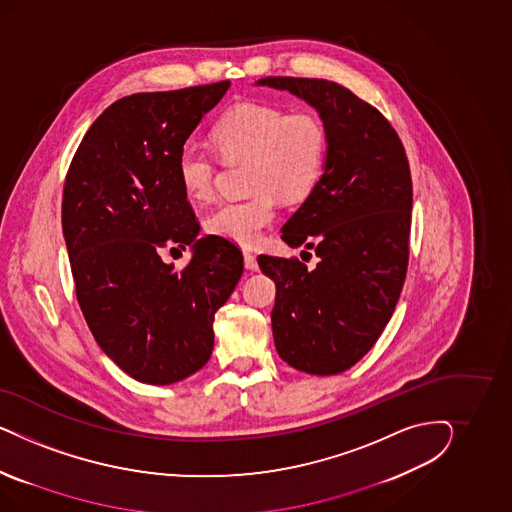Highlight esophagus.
<instances>
[{
    "label": "esophagus",
    "instance_id": "esophagus-1",
    "mask_svg": "<svg viewBox=\"0 0 512 512\" xmlns=\"http://www.w3.org/2000/svg\"><path fill=\"white\" fill-rule=\"evenodd\" d=\"M244 264H246L248 270H257V268H259L257 259H255V255H253L251 251H244Z\"/></svg>",
    "mask_w": 512,
    "mask_h": 512
}]
</instances>
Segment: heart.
<instances>
[{
	"label": "heart",
	"instance_id": "b5f03b06",
	"mask_svg": "<svg viewBox=\"0 0 512 512\" xmlns=\"http://www.w3.org/2000/svg\"><path fill=\"white\" fill-rule=\"evenodd\" d=\"M212 140L227 165L248 163V201L223 202L206 217V231L240 246L259 242L274 221V197L283 202L304 201L325 169L328 135L311 112L240 103L212 131ZM216 159L186 144L176 159L178 182L187 199L208 201L214 191Z\"/></svg>",
	"mask_w": 512,
	"mask_h": 512
}]
</instances>
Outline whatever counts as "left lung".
<instances>
[{"label":"left lung","instance_id":"obj_1","mask_svg":"<svg viewBox=\"0 0 512 512\" xmlns=\"http://www.w3.org/2000/svg\"><path fill=\"white\" fill-rule=\"evenodd\" d=\"M257 86L304 99L328 135L323 176L281 229L287 246L313 249L319 263L272 255L257 263L276 283L279 357L300 372L336 375L372 349L402 293L413 206L407 155L387 118L336 82L266 77Z\"/></svg>","mask_w":512,"mask_h":512}]
</instances>
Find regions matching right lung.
<instances>
[{
  "instance_id": "obj_1",
  "label": "right lung",
  "mask_w": 512,
  "mask_h": 512,
  "mask_svg": "<svg viewBox=\"0 0 512 512\" xmlns=\"http://www.w3.org/2000/svg\"><path fill=\"white\" fill-rule=\"evenodd\" d=\"M229 86L112 103L65 178L63 238L80 310L103 353L140 383L172 385L201 370L214 349V315L244 272L229 240L197 238L201 225L176 174L189 135ZM167 245L192 248L182 271L162 263Z\"/></svg>"
}]
</instances>
